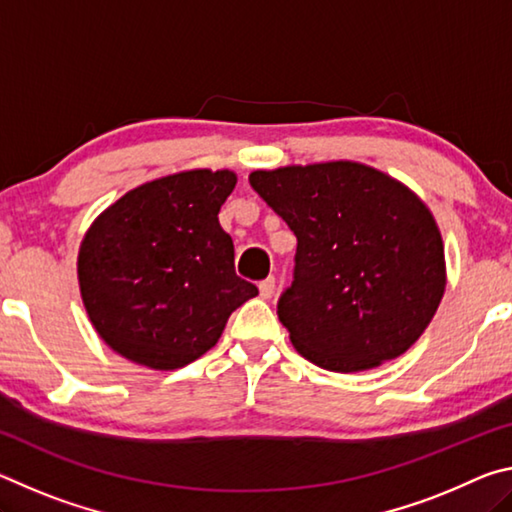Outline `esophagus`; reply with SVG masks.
<instances>
[{"instance_id":"esophagus-1","label":"esophagus","mask_w":512,"mask_h":512,"mask_svg":"<svg viewBox=\"0 0 512 512\" xmlns=\"http://www.w3.org/2000/svg\"><path fill=\"white\" fill-rule=\"evenodd\" d=\"M275 293V277H266L264 282H259V296L264 300H271Z\"/></svg>"}]
</instances>
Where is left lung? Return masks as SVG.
Masks as SVG:
<instances>
[{
  "label": "left lung",
  "mask_w": 512,
  "mask_h": 512,
  "mask_svg": "<svg viewBox=\"0 0 512 512\" xmlns=\"http://www.w3.org/2000/svg\"><path fill=\"white\" fill-rule=\"evenodd\" d=\"M248 180L298 239L277 318L302 357L359 372L420 339L443 298L445 253L418 196L357 162L253 171Z\"/></svg>",
  "instance_id": "1"
}]
</instances>
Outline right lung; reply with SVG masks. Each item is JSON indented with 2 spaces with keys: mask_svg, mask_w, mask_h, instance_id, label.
<instances>
[{
  "mask_svg": "<svg viewBox=\"0 0 512 512\" xmlns=\"http://www.w3.org/2000/svg\"><path fill=\"white\" fill-rule=\"evenodd\" d=\"M232 171H185L128 192L83 239L79 282L92 325L112 350L176 370L216 345L232 311L257 296L235 271L219 210Z\"/></svg>",
  "mask_w": 512,
  "mask_h": 512,
  "instance_id": "1",
  "label": "right lung"
}]
</instances>
